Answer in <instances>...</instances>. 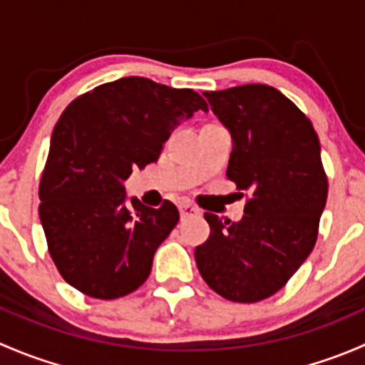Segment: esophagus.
<instances>
[{
    "label": "esophagus",
    "mask_w": 365,
    "mask_h": 365,
    "mask_svg": "<svg viewBox=\"0 0 365 365\" xmlns=\"http://www.w3.org/2000/svg\"><path fill=\"white\" fill-rule=\"evenodd\" d=\"M178 210H180V217H182V219H187V217L197 215V213H200V210L190 203H182L178 206Z\"/></svg>",
    "instance_id": "esophagus-1"
}]
</instances>
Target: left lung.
<instances>
[{"mask_svg":"<svg viewBox=\"0 0 365 365\" xmlns=\"http://www.w3.org/2000/svg\"><path fill=\"white\" fill-rule=\"evenodd\" d=\"M203 95L233 139L227 178L249 200L238 222L205 213L210 237L194 256L213 292L254 304L277 293L316 244L329 194L319 139L311 120L267 84Z\"/></svg>","mask_w":365,"mask_h":365,"instance_id":"left-lung-1","label":"left lung"}]
</instances>
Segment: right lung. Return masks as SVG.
I'll return each mask as SVG.
<instances>
[{
    "instance_id": "right-lung-1",
    "label": "right lung",
    "mask_w": 365,
    "mask_h": 365,
    "mask_svg": "<svg viewBox=\"0 0 365 365\" xmlns=\"http://www.w3.org/2000/svg\"><path fill=\"white\" fill-rule=\"evenodd\" d=\"M208 111L190 88L146 77L101 84L67 106L51 138L38 187L47 247L61 277L81 293L113 300L135 292L153 254L178 224V208L138 197L127 203L132 169L157 162L171 130Z\"/></svg>"
}]
</instances>
